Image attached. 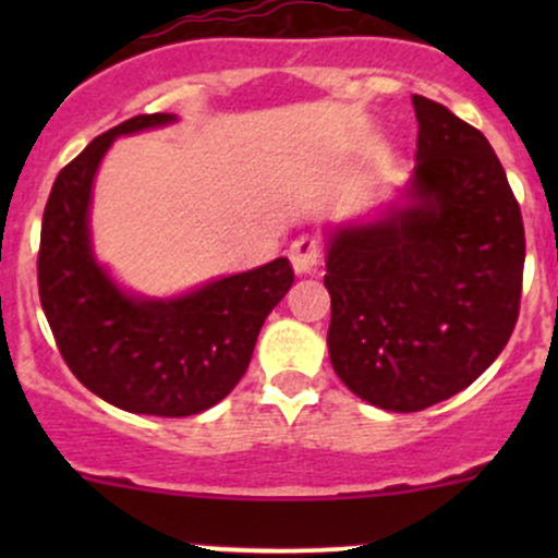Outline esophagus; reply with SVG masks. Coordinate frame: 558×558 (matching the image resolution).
Listing matches in <instances>:
<instances>
[{
  "label": "esophagus",
  "instance_id": "34e87169",
  "mask_svg": "<svg viewBox=\"0 0 558 558\" xmlns=\"http://www.w3.org/2000/svg\"><path fill=\"white\" fill-rule=\"evenodd\" d=\"M289 258L300 275L313 272L320 264V243L315 238H296L289 247Z\"/></svg>",
  "mask_w": 558,
  "mask_h": 558
}]
</instances>
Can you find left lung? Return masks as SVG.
<instances>
[{"label": "left lung", "mask_w": 558, "mask_h": 558, "mask_svg": "<svg viewBox=\"0 0 558 558\" xmlns=\"http://www.w3.org/2000/svg\"><path fill=\"white\" fill-rule=\"evenodd\" d=\"M410 205L337 229L326 253L329 359L356 397L418 413L502 353L523 283L521 207L497 154L446 105L413 97Z\"/></svg>", "instance_id": "obj_1"}]
</instances>
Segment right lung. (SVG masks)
Listing matches in <instances>:
<instances>
[{
	"label": "right lung",
	"mask_w": 558,
	"mask_h": 558,
	"mask_svg": "<svg viewBox=\"0 0 558 558\" xmlns=\"http://www.w3.org/2000/svg\"><path fill=\"white\" fill-rule=\"evenodd\" d=\"M170 121V112L129 118L59 172L43 213L37 286L56 345L88 391L129 413L183 418L240 384L294 269L275 258L178 300H140L112 283L88 238L94 174L112 140Z\"/></svg>",
	"instance_id": "add662e5"
}]
</instances>
